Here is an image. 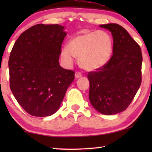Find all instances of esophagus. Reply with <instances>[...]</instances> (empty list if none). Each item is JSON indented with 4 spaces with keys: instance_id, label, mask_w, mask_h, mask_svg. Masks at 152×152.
Returning a JSON list of instances; mask_svg holds the SVG:
<instances>
[{
    "instance_id": "34e87169",
    "label": "esophagus",
    "mask_w": 152,
    "mask_h": 152,
    "mask_svg": "<svg viewBox=\"0 0 152 152\" xmlns=\"http://www.w3.org/2000/svg\"><path fill=\"white\" fill-rule=\"evenodd\" d=\"M82 76V73L80 71H76L75 72V77L76 78H79L81 77Z\"/></svg>"
}]
</instances>
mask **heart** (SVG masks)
Returning <instances> with one entry per match:
<instances>
[{"label":"heart","mask_w":152,"mask_h":152,"mask_svg":"<svg viewBox=\"0 0 152 152\" xmlns=\"http://www.w3.org/2000/svg\"><path fill=\"white\" fill-rule=\"evenodd\" d=\"M113 39L105 31L84 33L73 37L68 43L67 49L61 55L69 63L72 57L79 59L80 65L85 70H94L103 67L111 59Z\"/></svg>","instance_id":"heart-1"}]
</instances>
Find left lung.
Here are the masks:
<instances>
[{
    "label": "left lung",
    "instance_id": "obj_1",
    "mask_svg": "<svg viewBox=\"0 0 152 152\" xmlns=\"http://www.w3.org/2000/svg\"><path fill=\"white\" fill-rule=\"evenodd\" d=\"M111 31L113 55L109 62L88 72L89 99L97 111L113 115L126 109L142 82V56L139 45L120 25L99 26Z\"/></svg>",
    "mask_w": 152,
    "mask_h": 152
}]
</instances>
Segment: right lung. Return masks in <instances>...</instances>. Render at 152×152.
Instances as JSON below:
<instances>
[{
	"instance_id": "1",
	"label": "right lung",
	"mask_w": 152,
	"mask_h": 152,
	"mask_svg": "<svg viewBox=\"0 0 152 152\" xmlns=\"http://www.w3.org/2000/svg\"><path fill=\"white\" fill-rule=\"evenodd\" d=\"M64 27L37 24L22 33L9 58L10 86L30 115L45 117L59 109L75 72L59 64Z\"/></svg>"
}]
</instances>
